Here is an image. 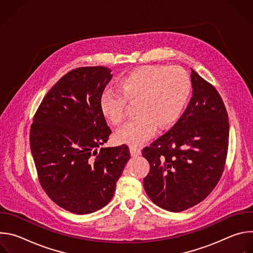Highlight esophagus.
Here are the masks:
<instances>
[{
	"instance_id": "esophagus-1",
	"label": "esophagus",
	"mask_w": 253,
	"mask_h": 253,
	"mask_svg": "<svg viewBox=\"0 0 253 253\" xmlns=\"http://www.w3.org/2000/svg\"><path fill=\"white\" fill-rule=\"evenodd\" d=\"M129 149H130L131 156H133V157L138 156V155H140V154H141V149H140L139 147H137V146L132 145V146H130V147H129Z\"/></svg>"
}]
</instances>
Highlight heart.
Here are the masks:
<instances>
[{
  "label": "heart",
  "instance_id": "b5f03b06",
  "mask_svg": "<svg viewBox=\"0 0 253 253\" xmlns=\"http://www.w3.org/2000/svg\"><path fill=\"white\" fill-rule=\"evenodd\" d=\"M117 88L101 94V113L119 125L126 117V101H137L138 115L121 127L115 138L120 143L139 145L155 134L157 126L165 129L178 120L189 98L191 80L180 67L144 66L124 75Z\"/></svg>",
  "mask_w": 253,
  "mask_h": 253
}]
</instances>
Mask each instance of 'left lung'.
Returning <instances> with one entry per match:
<instances>
[{"label":"left lung","mask_w":253,"mask_h":253,"mask_svg":"<svg viewBox=\"0 0 253 253\" xmlns=\"http://www.w3.org/2000/svg\"><path fill=\"white\" fill-rule=\"evenodd\" d=\"M192 97L176 124L143 157L150 165L144 189L159 207L186 210L204 200L222 176L229 139V122L221 96L191 69Z\"/></svg>","instance_id":"obj_1"}]
</instances>
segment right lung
Returning <instances> with one entry per match:
<instances>
[{"label":"right lung","mask_w":253,"mask_h":253,"mask_svg":"<svg viewBox=\"0 0 253 253\" xmlns=\"http://www.w3.org/2000/svg\"><path fill=\"white\" fill-rule=\"evenodd\" d=\"M111 78L103 66L71 70L46 94L31 125L39 182L57 205L75 214L109 203L130 159L126 144L97 150L112 132L99 105Z\"/></svg>","instance_id":"add662e5"}]
</instances>
